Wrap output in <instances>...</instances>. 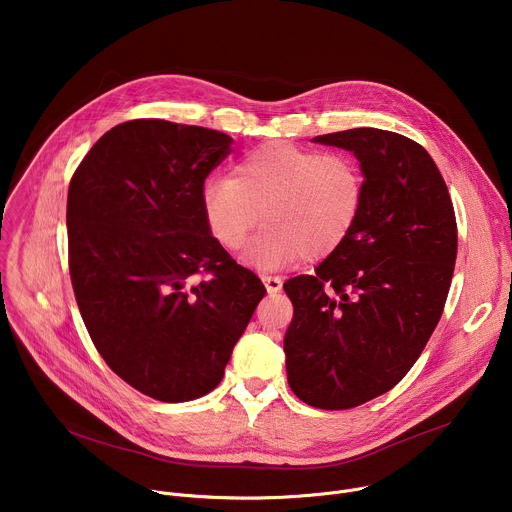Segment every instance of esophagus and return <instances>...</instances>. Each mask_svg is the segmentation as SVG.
<instances>
[{"label": "esophagus", "mask_w": 512, "mask_h": 512, "mask_svg": "<svg viewBox=\"0 0 512 512\" xmlns=\"http://www.w3.org/2000/svg\"><path fill=\"white\" fill-rule=\"evenodd\" d=\"M261 279H263L269 294H277V291L281 289V277H277V275H261Z\"/></svg>", "instance_id": "obj_1"}]
</instances>
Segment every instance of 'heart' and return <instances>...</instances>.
<instances>
[{
    "label": "heart",
    "instance_id": "1",
    "mask_svg": "<svg viewBox=\"0 0 512 512\" xmlns=\"http://www.w3.org/2000/svg\"><path fill=\"white\" fill-rule=\"evenodd\" d=\"M364 200L358 164L344 154H324L273 141L245 154L233 176L216 174L202 186L206 223L225 249L249 245L245 259L277 269L302 257L322 259L352 235Z\"/></svg>",
    "mask_w": 512,
    "mask_h": 512
}]
</instances>
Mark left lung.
I'll use <instances>...</instances> for the list:
<instances>
[{"instance_id": "8db88e82", "label": "left lung", "mask_w": 512, "mask_h": 512, "mask_svg": "<svg viewBox=\"0 0 512 512\" xmlns=\"http://www.w3.org/2000/svg\"><path fill=\"white\" fill-rule=\"evenodd\" d=\"M312 141L360 162L364 200L348 241L316 275L283 283L294 304L285 332L291 391L318 409H352L391 391L442 318L458 255L448 186L405 135L356 127Z\"/></svg>"}]
</instances>
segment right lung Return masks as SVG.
I'll return each instance as SVG.
<instances>
[{"label": "right lung", "mask_w": 512, "mask_h": 512, "mask_svg": "<svg viewBox=\"0 0 512 512\" xmlns=\"http://www.w3.org/2000/svg\"><path fill=\"white\" fill-rule=\"evenodd\" d=\"M231 143L206 127L125 121L68 186V269L89 336L115 375L164 403L221 383L265 296L204 216V180Z\"/></svg>", "instance_id": "add662e5"}]
</instances>
